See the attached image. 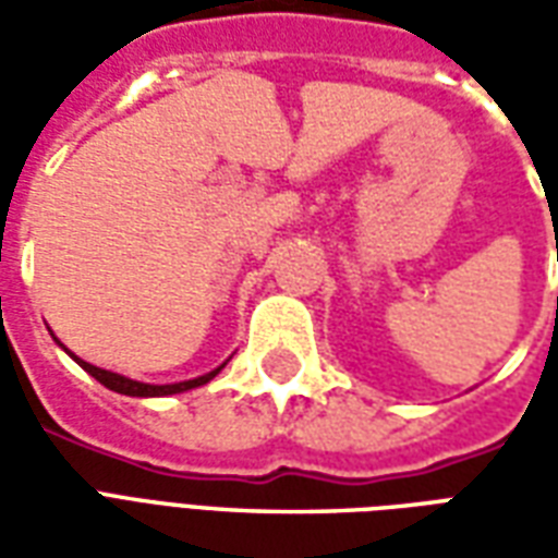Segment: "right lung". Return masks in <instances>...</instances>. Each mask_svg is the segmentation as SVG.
<instances>
[{
    "label": "right lung",
    "instance_id": "add662e5",
    "mask_svg": "<svg viewBox=\"0 0 558 558\" xmlns=\"http://www.w3.org/2000/svg\"><path fill=\"white\" fill-rule=\"evenodd\" d=\"M62 347V343H59ZM74 362L86 371L89 376H95L101 386H107L110 391H119V395H128V398H167V395H179V391H191V388H199L206 386L208 379H215V376L223 371V364L215 367L211 374L206 376H196V379H184V383H172V386H148V383H137V379H128L122 374H113V371H104V367H95V364L83 362L77 355H71Z\"/></svg>",
    "mask_w": 558,
    "mask_h": 558
}]
</instances>
